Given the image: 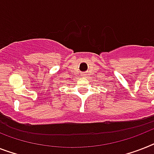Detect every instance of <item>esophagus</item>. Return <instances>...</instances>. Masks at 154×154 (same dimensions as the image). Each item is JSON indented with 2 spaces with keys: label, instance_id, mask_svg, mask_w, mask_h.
<instances>
[{
  "label": "esophagus",
  "instance_id": "esophagus-1",
  "mask_svg": "<svg viewBox=\"0 0 154 154\" xmlns=\"http://www.w3.org/2000/svg\"><path fill=\"white\" fill-rule=\"evenodd\" d=\"M85 75H86V74H85V73L84 74H82V76H85Z\"/></svg>",
  "mask_w": 154,
  "mask_h": 154
}]
</instances>
